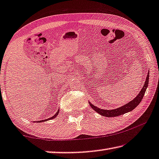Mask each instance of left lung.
Returning <instances> with one entry per match:
<instances>
[{
    "label": "left lung",
    "instance_id": "8db88e82",
    "mask_svg": "<svg viewBox=\"0 0 159 159\" xmlns=\"http://www.w3.org/2000/svg\"><path fill=\"white\" fill-rule=\"evenodd\" d=\"M148 81H149V72L148 73L147 77L146 78V81L144 84H143V87L140 92L138 94L137 96H136L135 98H134L133 100H131V102H129V103L124 104V106L119 107L117 109H111V110H107V109H102L98 108V107L94 106L92 103H89V105L91 106L92 109H94L95 111H97V113H99L100 115L103 116H107V117H114V116H120L121 114H124L125 113H127V112H129L131 111H132L133 109L136 108V107L138 106L139 104L140 103L142 100L143 96H144L145 92L146 90V88H147L148 85Z\"/></svg>",
    "mask_w": 159,
    "mask_h": 159
}]
</instances>
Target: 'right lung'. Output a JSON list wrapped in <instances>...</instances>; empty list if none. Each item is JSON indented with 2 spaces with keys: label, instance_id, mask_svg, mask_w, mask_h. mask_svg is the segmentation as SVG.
Listing matches in <instances>:
<instances>
[{
  "label": "right lung",
  "instance_id": "right-lung-1",
  "mask_svg": "<svg viewBox=\"0 0 159 159\" xmlns=\"http://www.w3.org/2000/svg\"><path fill=\"white\" fill-rule=\"evenodd\" d=\"M58 114H59V110H58V111H57V113H56L54 116H52V117H50V118L47 119H45V120H41V121H36V122H44V121H46L50 120V119H55V117L58 115ZM34 122H35V121H34Z\"/></svg>",
  "mask_w": 159,
  "mask_h": 159
}]
</instances>
